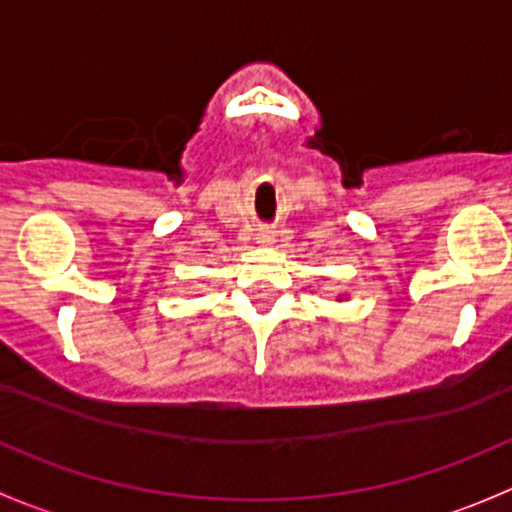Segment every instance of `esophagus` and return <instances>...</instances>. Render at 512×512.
Returning a JSON list of instances; mask_svg holds the SVG:
<instances>
[{"instance_id": "obj_1", "label": "esophagus", "mask_w": 512, "mask_h": 512, "mask_svg": "<svg viewBox=\"0 0 512 512\" xmlns=\"http://www.w3.org/2000/svg\"><path fill=\"white\" fill-rule=\"evenodd\" d=\"M273 236H276V234H273V231L266 226V229H258L256 239H258V244H261V246H268V244H273Z\"/></svg>"}]
</instances>
